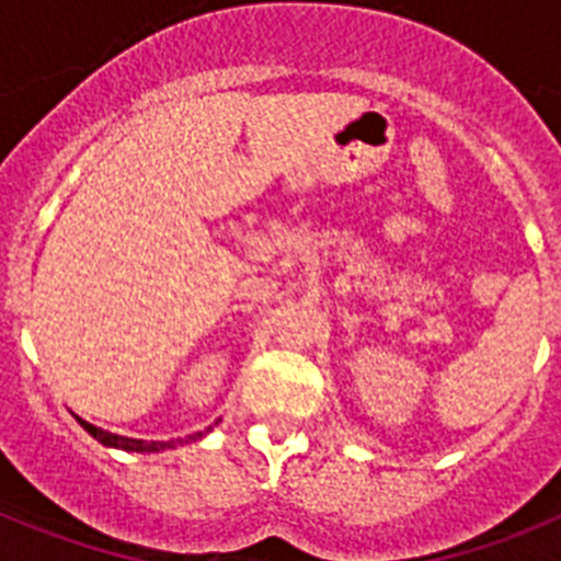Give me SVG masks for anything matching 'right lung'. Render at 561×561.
I'll return each mask as SVG.
<instances>
[{
    "label": "right lung",
    "instance_id": "obj_1",
    "mask_svg": "<svg viewBox=\"0 0 561 561\" xmlns=\"http://www.w3.org/2000/svg\"><path fill=\"white\" fill-rule=\"evenodd\" d=\"M81 424H83V430H87V433L92 435V438H98V440H101V444H106V447L126 449V453H160V449L173 447V444H182V440H185V444H187V440L202 438V433H196V435H187V438H182V440H171V444H165V440H151V444H148V440L123 438V435H114V433H108V430L95 427V424H89V421H83V419H81ZM207 430H210V427H207Z\"/></svg>",
    "mask_w": 561,
    "mask_h": 561
}]
</instances>
